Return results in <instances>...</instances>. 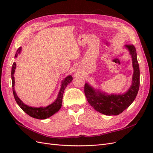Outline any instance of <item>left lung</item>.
I'll use <instances>...</instances> for the list:
<instances>
[{
  "mask_svg": "<svg viewBox=\"0 0 153 153\" xmlns=\"http://www.w3.org/2000/svg\"><path fill=\"white\" fill-rule=\"evenodd\" d=\"M132 57L133 75L132 85L123 94L108 95L103 92L95 90L88 84H85L84 92L89 103L98 112L106 115H117L122 113L135 100L140 85V69L137 52L133 45H125Z\"/></svg>",
  "mask_w": 153,
  "mask_h": 153,
  "instance_id": "obj_1",
  "label": "left lung"
}]
</instances>
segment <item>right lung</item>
I'll return each mask as SVG.
<instances>
[{"instance_id":"right-lung-1","label":"right lung","mask_w":153,"mask_h":153,"mask_svg":"<svg viewBox=\"0 0 153 153\" xmlns=\"http://www.w3.org/2000/svg\"><path fill=\"white\" fill-rule=\"evenodd\" d=\"M22 48L20 47L16 51V54H15V57H17L20 52H21ZM16 64L15 62H13L12 69H11V79H12V88H13V92L14 97H15V99L16 101L17 104L19 105L20 107L24 111V112L30 115V117L38 119H45L47 118L50 117L52 116V115L56 113L61 108L62 106V97H63V93L64 89L67 87V85L70 83L72 80L73 77L72 76L69 75L65 79H64L62 81V84L61 89L59 91V94L57 96V98L55 100V101L51 105L46 106V107H39V108H36V107H32V106H27L25 104H24L22 101L20 100V99L18 98V96L16 95V92L15 91V77H14V73H15V71L16 69Z\"/></svg>"}]
</instances>
